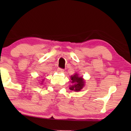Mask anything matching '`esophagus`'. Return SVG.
I'll return each mask as SVG.
<instances>
[{
    "label": "esophagus",
    "mask_w": 131,
    "mask_h": 131,
    "mask_svg": "<svg viewBox=\"0 0 131 131\" xmlns=\"http://www.w3.org/2000/svg\"><path fill=\"white\" fill-rule=\"evenodd\" d=\"M57 71H58V73H63L64 71V70L61 69V68H58V69H57Z\"/></svg>",
    "instance_id": "esophagus-1"
}]
</instances>
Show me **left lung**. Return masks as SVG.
I'll list each match as a JSON object with an SVG mask.
<instances>
[{
	"instance_id": "obj_1",
	"label": "left lung",
	"mask_w": 131,
	"mask_h": 131,
	"mask_svg": "<svg viewBox=\"0 0 131 131\" xmlns=\"http://www.w3.org/2000/svg\"><path fill=\"white\" fill-rule=\"evenodd\" d=\"M71 80L73 85L69 88L70 90L79 91L83 88L85 81L82 77H79L78 74H75L74 76H71Z\"/></svg>"
}]
</instances>
